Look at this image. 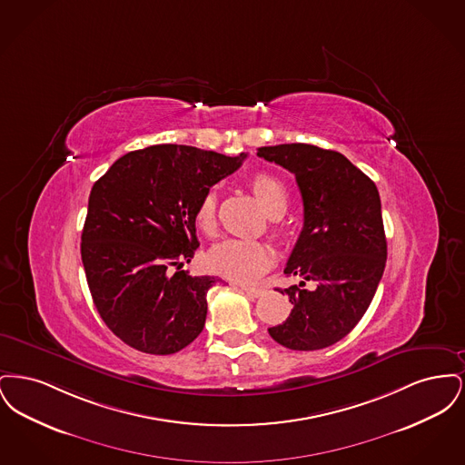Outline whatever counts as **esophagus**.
I'll return each mask as SVG.
<instances>
[{
    "label": "esophagus",
    "instance_id": "obj_1",
    "mask_svg": "<svg viewBox=\"0 0 465 465\" xmlns=\"http://www.w3.org/2000/svg\"><path fill=\"white\" fill-rule=\"evenodd\" d=\"M239 289L245 292L249 298H258L263 294V289L262 288H251V286H239Z\"/></svg>",
    "mask_w": 465,
    "mask_h": 465
}]
</instances>
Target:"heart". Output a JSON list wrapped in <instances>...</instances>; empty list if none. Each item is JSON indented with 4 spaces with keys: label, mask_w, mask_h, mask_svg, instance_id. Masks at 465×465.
Masks as SVG:
<instances>
[{
    "label": "heart",
    "mask_w": 465,
    "mask_h": 465,
    "mask_svg": "<svg viewBox=\"0 0 465 465\" xmlns=\"http://www.w3.org/2000/svg\"><path fill=\"white\" fill-rule=\"evenodd\" d=\"M249 186L254 197L260 200L266 214L277 218L288 207L286 186L265 173L254 174L249 179ZM193 222L200 232L207 237L216 233V199L213 193H205L199 200ZM209 268L233 282L249 284L258 281L273 263V249L263 241H243L230 239L211 249L207 256Z\"/></svg>",
    "instance_id": "heart-1"
}]
</instances>
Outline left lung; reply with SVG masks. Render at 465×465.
Returning a JSON list of instances; mask_svg holds the SVG:
<instances>
[{
	"label": "left lung",
	"mask_w": 465,
	"mask_h": 465,
	"mask_svg": "<svg viewBox=\"0 0 465 465\" xmlns=\"http://www.w3.org/2000/svg\"><path fill=\"white\" fill-rule=\"evenodd\" d=\"M258 156L292 173L303 199V230L284 268L303 281L281 289L292 310L268 332L291 351L326 349L354 330L383 275L387 241L378 190L349 158L313 144L263 146ZM305 280L318 288L303 289Z\"/></svg>",
	"instance_id": "8db88e82"
}]
</instances>
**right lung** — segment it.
Listing matches in <instances>:
<instances>
[{
    "instance_id": "obj_1",
    "label": "right lung",
    "mask_w": 465,
    "mask_h": 465,
    "mask_svg": "<svg viewBox=\"0 0 465 465\" xmlns=\"http://www.w3.org/2000/svg\"><path fill=\"white\" fill-rule=\"evenodd\" d=\"M245 155L156 144L120 156L92 186L82 262L94 305L113 334L146 354H176L199 336L207 291L193 277V213L199 200Z\"/></svg>"
}]
</instances>
